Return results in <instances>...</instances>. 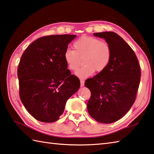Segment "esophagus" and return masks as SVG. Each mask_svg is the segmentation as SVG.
I'll list each match as a JSON object with an SVG mask.
<instances>
[{"instance_id": "esophagus-1", "label": "esophagus", "mask_w": 154, "mask_h": 154, "mask_svg": "<svg viewBox=\"0 0 154 154\" xmlns=\"http://www.w3.org/2000/svg\"><path fill=\"white\" fill-rule=\"evenodd\" d=\"M80 82H81V87H83L84 86V81L83 79H81Z\"/></svg>"}]
</instances>
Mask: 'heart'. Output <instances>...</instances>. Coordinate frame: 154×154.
<instances>
[{"instance_id":"1","label":"heart","mask_w":154,"mask_h":154,"mask_svg":"<svg viewBox=\"0 0 154 154\" xmlns=\"http://www.w3.org/2000/svg\"><path fill=\"white\" fill-rule=\"evenodd\" d=\"M74 49H67L64 59L71 71H76L83 60V67L76 75L81 79L94 73L103 72L109 65L111 58V49L109 44L97 38L83 36L73 43Z\"/></svg>"}]
</instances>
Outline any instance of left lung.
I'll return each instance as SVG.
<instances>
[{"label":"left lung","mask_w":154,"mask_h":154,"mask_svg":"<svg viewBox=\"0 0 154 154\" xmlns=\"http://www.w3.org/2000/svg\"><path fill=\"white\" fill-rule=\"evenodd\" d=\"M93 35L109 44L111 58L103 72L85 81V85L91 93L87 110L97 122L111 123L124 116L135 102L140 83V66L133 49L117 33Z\"/></svg>","instance_id":"8db88e82"}]
</instances>
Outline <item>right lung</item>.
<instances>
[{"instance_id": "add662e5", "label": "right lung", "mask_w": 154, "mask_h": 154, "mask_svg": "<svg viewBox=\"0 0 154 154\" xmlns=\"http://www.w3.org/2000/svg\"><path fill=\"white\" fill-rule=\"evenodd\" d=\"M55 35L38 38L24 51L17 69L20 100L39 122L57 121L67 99L80 87L64 59L68 45L76 37Z\"/></svg>"}]
</instances>
